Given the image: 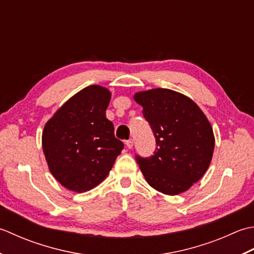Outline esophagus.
I'll return each mask as SVG.
<instances>
[{
	"instance_id": "34e87169",
	"label": "esophagus",
	"mask_w": 254,
	"mask_h": 254,
	"mask_svg": "<svg viewBox=\"0 0 254 254\" xmlns=\"http://www.w3.org/2000/svg\"><path fill=\"white\" fill-rule=\"evenodd\" d=\"M125 143H126L127 148H129V149H131L133 147V140H132V139H129V140H126Z\"/></svg>"
}]
</instances>
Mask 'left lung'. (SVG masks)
<instances>
[{
    "instance_id": "8db88e82",
    "label": "left lung",
    "mask_w": 254,
    "mask_h": 254,
    "mask_svg": "<svg viewBox=\"0 0 254 254\" xmlns=\"http://www.w3.org/2000/svg\"><path fill=\"white\" fill-rule=\"evenodd\" d=\"M133 98L156 138L153 156L136 157L144 179L163 194L185 192L210 164L215 147L210 123L196 103L179 92L153 89Z\"/></svg>"
}]
</instances>
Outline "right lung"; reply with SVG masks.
<instances>
[{
    "label": "right lung",
    "mask_w": 254,
    "mask_h": 254,
    "mask_svg": "<svg viewBox=\"0 0 254 254\" xmlns=\"http://www.w3.org/2000/svg\"><path fill=\"white\" fill-rule=\"evenodd\" d=\"M111 92L90 85L66 101L46 123L43 150L51 174L65 189L82 193L105 180L124 143L106 118Z\"/></svg>",
    "instance_id": "obj_1"
}]
</instances>
